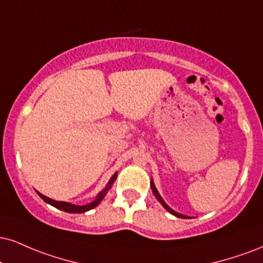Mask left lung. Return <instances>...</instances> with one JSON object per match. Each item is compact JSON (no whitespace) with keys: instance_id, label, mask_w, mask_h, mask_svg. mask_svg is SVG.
<instances>
[{"instance_id":"obj_1","label":"left lung","mask_w":263,"mask_h":263,"mask_svg":"<svg viewBox=\"0 0 263 263\" xmlns=\"http://www.w3.org/2000/svg\"><path fill=\"white\" fill-rule=\"evenodd\" d=\"M151 187H152V191H153L154 197H156L157 200L160 202V204H162L163 207L165 208V210H166L167 212H169V213H172L173 216H175V217H178V218H185V219H189L190 217H187V216H183V214H181V213H178V212H175V211L173 210V208H170L169 205H167V204L165 203V201L163 200L162 196H160V195H159V192H158V190H157V187H156V185H154L153 180H151Z\"/></svg>"}]
</instances>
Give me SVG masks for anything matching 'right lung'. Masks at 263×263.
<instances>
[{
  "label": "right lung",
  "mask_w": 263,
  "mask_h": 263,
  "mask_svg": "<svg viewBox=\"0 0 263 263\" xmlns=\"http://www.w3.org/2000/svg\"><path fill=\"white\" fill-rule=\"evenodd\" d=\"M116 178H118V173H115L114 175L111 176V179L109 180V182L106 183V186L104 187L101 191L98 194V196L96 198H94V201H91L90 203L88 204H83V205H77V204H73V203H69V202H63V201H55V200H51V198L46 197V196H44L43 194H40L39 191H36V194L40 196V198H43L44 201L46 202V203L53 205L55 208H58V210H61V211H65L67 212V213H84V212H88L90 210H93V208H96L98 204L100 203L101 201H103V198L105 197L107 191H109L110 189L112 187L114 182H115Z\"/></svg>",
  "instance_id": "add662e5"
}]
</instances>
